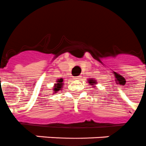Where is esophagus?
<instances>
[{"label": "esophagus", "instance_id": "esophagus-1", "mask_svg": "<svg viewBox=\"0 0 146 146\" xmlns=\"http://www.w3.org/2000/svg\"><path fill=\"white\" fill-rule=\"evenodd\" d=\"M80 79H81V76H77L73 78V79H75V80H79Z\"/></svg>", "mask_w": 146, "mask_h": 146}]
</instances>
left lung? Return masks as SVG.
<instances>
[{
	"label": "left lung",
	"mask_w": 146,
	"mask_h": 146,
	"mask_svg": "<svg viewBox=\"0 0 146 146\" xmlns=\"http://www.w3.org/2000/svg\"><path fill=\"white\" fill-rule=\"evenodd\" d=\"M88 83H90V84H94V83H95V81H94V80H92V79H88Z\"/></svg>",
	"instance_id": "left-lung-1"
}]
</instances>
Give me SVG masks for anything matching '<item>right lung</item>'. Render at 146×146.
I'll list each match as a JSON object with an SVG mask.
<instances>
[{
	"label": "right lung",
	"instance_id": "right-lung-1",
	"mask_svg": "<svg viewBox=\"0 0 146 146\" xmlns=\"http://www.w3.org/2000/svg\"><path fill=\"white\" fill-rule=\"evenodd\" d=\"M62 82H63V79H58V81H57V84H56V85H55V88H54V93H56L57 91H58V90H61V88H62Z\"/></svg>",
	"mask_w": 146,
	"mask_h": 146
}]
</instances>
